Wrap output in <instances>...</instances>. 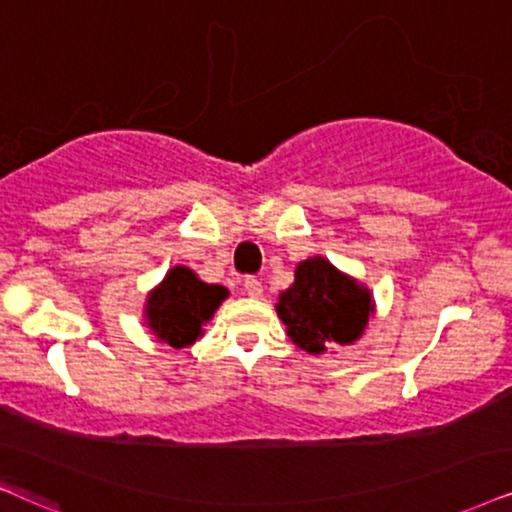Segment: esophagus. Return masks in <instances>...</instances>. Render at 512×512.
<instances>
[{"label": "esophagus", "instance_id": "obj_1", "mask_svg": "<svg viewBox=\"0 0 512 512\" xmlns=\"http://www.w3.org/2000/svg\"><path fill=\"white\" fill-rule=\"evenodd\" d=\"M243 290H245V295H250V297H262V281L255 276H248L243 281Z\"/></svg>", "mask_w": 512, "mask_h": 512}]
</instances>
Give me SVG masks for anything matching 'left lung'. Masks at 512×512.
<instances>
[{"label":"left lung","instance_id":"8db88e82","mask_svg":"<svg viewBox=\"0 0 512 512\" xmlns=\"http://www.w3.org/2000/svg\"><path fill=\"white\" fill-rule=\"evenodd\" d=\"M276 312L297 347L321 354L331 345H349L364 333L371 293L331 262L314 257L297 264L295 283L278 297Z\"/></svg>","mask_w":512,"mask_h":512}]
</instances>
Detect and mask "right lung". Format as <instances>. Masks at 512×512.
<instances>
[{
	"instance_id": "add662e5",
	"label": "right lung",
	"mask_w": 512,
	"mask_h": 512,
	"mask_svg": "<svg viewBox=\"0 0 512 512\" xmlns=\"http://www.w3.org/2000/svg\"><path fill=\"white\" fill-rule=\"evenodd\" d=\"M226 295L229 290L224 286H210L191 269L174 267L148 297V326L170 347L193 345L203 331L200 326L212 319Z\"/></svg>"
}]
</instances>
